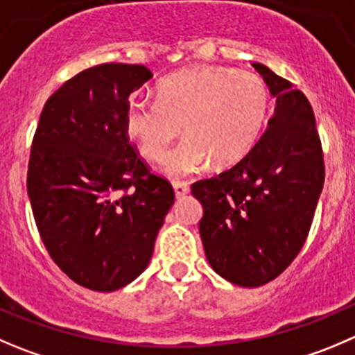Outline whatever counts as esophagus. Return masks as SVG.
I'll list each match as a JSON object with an SVG mask.
<instances>
[{
	"instance_id": "34e87169",
	"label": "esophagus",
	"mask_w": 355,
	"mask_h": 355,
	"mask_svg": "<svg viewBox=\"0 0 355 355\" xmlns=\"http://www.w3.org/2000/svg\"><path fill=\"white\" fill-rule=\"evenodd\" d=\"M172 187H174L175 197H184V195L190 193V184L184 183V181H174Z\"/></svg>"
}]
</instances>
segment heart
Segmentation results:
<instances>
[{"instance_id":"heart-1","label":"heart","mask_w":355,"mask_h":355,"mask_svg":"<svg viewBox=\"0 0 355 355\" xmlns=\"http://www.w3.org/2000/svg\"><path fill=\"white\" fill-rule=\"evenodd\" d=\"M270 103L268 85L259 74L197 66L167 76L158 99L132 97L125 127L144 157L160 162L183 125L188 137L168 155L165 171L184 175L211 160L228 167L248 157L268 121Z\"/></svg>"}]
</instances>
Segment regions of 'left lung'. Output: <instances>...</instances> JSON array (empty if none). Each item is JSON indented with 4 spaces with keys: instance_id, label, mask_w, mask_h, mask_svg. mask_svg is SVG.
<instances>
[{
    "instance_id": "left-lung-1",
    "label": "left lung",
    "mask_w": 355,
    "mask_h": 355,
    "mask_svg": "<svg viewBox=\"0 0 355 355\" xmlns=\"http://www.w3.org/2000/svg\"><path fill=\"white\" fill-rule=\"evenodd\" d=\"M277 97L256 146L228 171L191 184L204 216L205 256L232 284L258 288L298 256L324 184V155L312 106L302 90L252 64Z\"/></svg>"
}]
</instances>
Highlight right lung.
<instances>
[{"mask_svg": "<svg viewBox=\"0 0 355 355\" xmlns=\"http://www.w3.org/2000/svg\"><path fill=\"white\" fill-rule=\"evenodd\" d=\"M141 64L89 67L49 97L28 165L40 237L57 266L92 291H114L150 263L174 190L151 172L125 127Z\"/></svg>", "mask_w": 355, "mask_h": 355, "instance_id": "1", "label": "right lung"}]
</instances>
